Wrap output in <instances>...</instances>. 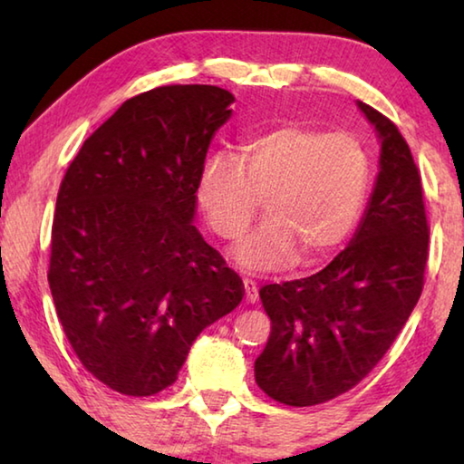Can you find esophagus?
<instances>
[{
  "label": "esophagus",
  "mask_w": 464,
  "mask_h": 464,
  "mask_svg": "<svg viewBox=\"0 0 464 464\" xmlns=\"http://www.w3.org/2000/svg\"><path fill=\"white\" fill-rule=\"evenodd\" d=\"M243 286H246V301L247 303H256L257 301V286L256 282H251L249 278L243 280Z\"/></svg>",
  "instance_id": "1"
}]
</instances>
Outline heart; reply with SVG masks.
<instances>
[{
  "label": "heart",
  "instance_id": "obj_1",
  "mask_svg": "<svg viewBox=\"0 0 464 464\" xmlns=\"http://www.w3.org/2000/svg\"><path fill=\"white\" fill-rule=\"evenodd\" d=\"M371 161L348 132L278 124L243 140L237 153L210 155L196 200L217 235L237 239L264 198L266 221L233 247L243 268L274 272L325 260L362 210Z\"/></svg>",
  "mask_w": 464,
  "mask_h": 464
}]
</instances>
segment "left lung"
<instances>
[{
	"instance_id": "left-lung-1",
	"label": "left lung",
	"mask_w": 464,
	"mask_h": 464,
	"mask_svg": "<svg viewBox=\"0 0 464 464\" xmlns=\"http://www.w3.org/2000/svg\"><path fill=\"white\" fill-rule=\"evenodd\" d=\"M358 108L381 155L354 237L321 272L260 290L272 332L256 382L285 405L325 403L356 387L387 354L423 288L430 229L410 145L381 112Z\"/></svg>"
}]
</instances>
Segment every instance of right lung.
<instances>
[{"mask_svg": "<svg viewBox=\"0 0 464 464\" xmlns=\"http://www.w3.org/2000/svg\"><path fill=\"white\" fill-rule=\"evenodd\" d=\"M231 92L163 85L85 139L63 178L49 286L69 343L106 387L174 384L196 337L231 313L243 282L192 225L196 182Z\"/></svg>", "mask_w": 464, "mask_h": 464, "instance_id": "add662e5", "label": "right lung"}]
</instances>
